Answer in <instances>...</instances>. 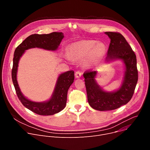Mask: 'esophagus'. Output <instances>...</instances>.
<instances>
[{
	"label": "esophagus",
	"instance_id": "34e87169",
	"mask_svg": "<svg viewBox=\"0 0 150 150\" xmlns=\"http://www.w3.org/2000/svg\"><path fill=\"white\" fill-rule=\"evenodd\" d=\"M75 77H76V78H80V77L81 76L82 73H81L80 71H76V72H75Z\"/></svg>",
	"mask_w": 150,
	"mask_h": 150
}]
</instances>
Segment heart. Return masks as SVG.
<instances>
[{"label": "heart", "mask_w": 150, "mask_h": 150, "mask_svg": "<svg viewBox=\"0 0 150 150\" xmlns=\"http://www.w3.org/2000/svg\"><path fill=\"white\" fill-rule=\"evenodd\" d=\"M105 46L103 42L96 40H81L74 42L69 46V54L74 59L86 58L87 63H93L99 60L104 54Z\"/></svg>", "instance_id": "b5f03b06"}]
</instances>
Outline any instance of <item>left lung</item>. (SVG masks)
<instances>
[{"mask_svg":"<svg viewBox=\"0 0 150 150\" xmlns=\"http://www.w3.org/2000/svg\"><path fill=\"white\" fill-rule=\"evenodd\" d=\"M105 34L110 38L106 61L123 60L126 71L121 87L113 93L104 91L98 86L95 80L96 71L89 70L83 73L88 103L92 108L100 111L115 110L129 102L138 79L136 55L125 37L117 32L109 31Z\"/></svg>","mask_w":150,"mask_h":150,"instance_id":"1","label":"left lung"}]
</instances>
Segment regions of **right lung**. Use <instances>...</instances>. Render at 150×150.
I'll return each instance as SVG.
<instances>
[{"instance_id": "add662e5", "label": "right lung", "mask_w": 150, "mask_h": 150, "mask_svg": "<svg viewBox=\"0 0 150 150\" xmlns=\"http://www.w3.org/2000/svg\"><path fill=\"white\" fill-rule=\"evenodd\" d=\"M63 37L62 33L57 32L48 34H32L21 42L14 52L12 79L16 93L21 103L26 108L39 115H53L65 108L68 91L75 78L74 71H67L59 76L53 96L50 100L44 103L33 102L26 98L21 93L19 88L16 80L19 60L24 51L30 48L38 47L49 50H56Z\"/></svg>"}]
</instances>
